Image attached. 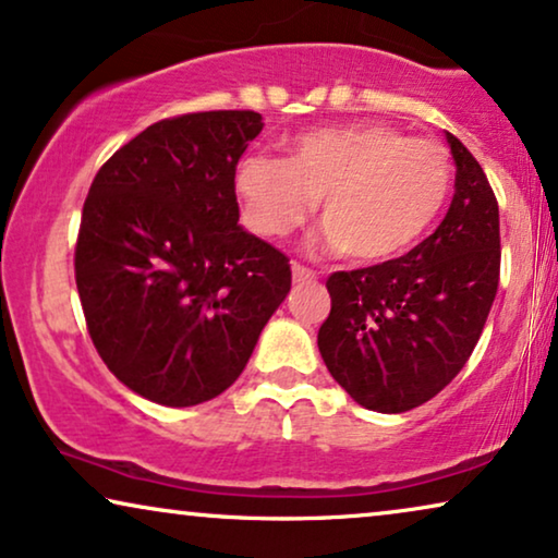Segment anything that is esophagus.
<instances>
[{"label": "esophagus", "mask_w": 558, "mask_h": 558, "mask_svg": "<svg viewBox=\"0 0 558 558\" xmlns=\"http://www.w3.org/2000/svg\"><path fill=\"white\" fill-rule=\"evenodd\" d=\"M311 280H316V272L299 263H293V283H311Z\"/></svg>", "instance_id": "esophagus-1"}]
</instances>
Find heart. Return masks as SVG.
<instances>
[{
	"instance_id": "b5f03b06",
	"label": "heart",
	"mask_w": 558,
	"mask_h": 558,
	"mask_svg": "<svg viewBox=\"0 0 558 558\" xmlns=\"http://www.w3.org/2000/svg\"><path fill=\"white\" fill-rule=\"evenodd\" d=\"M451 160L434 140H411L367 122L306 132L286 160L247 155L234 170L244 221L265 240H286L322 198L331 250L354 263H388L430 232L451 193Z\"/></svg>"
}]
</instances>
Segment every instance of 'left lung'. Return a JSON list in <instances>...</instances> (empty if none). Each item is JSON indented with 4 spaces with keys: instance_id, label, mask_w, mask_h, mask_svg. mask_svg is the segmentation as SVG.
<instances>
[{
    "instance_id": "left-lung-1",
    "label": "left lung",
    "mask_w": 558,
    "mask_h": 558,
    "mask_svg": "<svg viewBox=\"0 0 558 558\" xmlns=\"http://www.w3.org/2000/svg\"><path fill=\"white\" fill-rule=\"evenodd\" d=\"M454 198L436 232L398 259L333 272L318 352L333 380L377 413L441 392L477 347L500 283V211L485 170L447 132Z\"/></svg>"
}]
</instances>
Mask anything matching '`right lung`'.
<instances>
[{"label":"right lung","instance_id":"right-lung-1","mask_svg":"<svg viewBox=\"0 0 558 558\" xmlns=\"http://www.w3.org/2000/svg\"><path fill=\"white\" fill-rule=\"evenodd\" d=\"M257 111L155 122L96 173L81 214L76 286L96 352L132 392L206 403L250 362L291 291V265L242 229L234 170Z\"/></svg>","mask_w":558,"mask_h":558}]
</instances>
